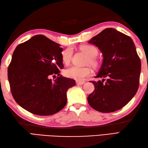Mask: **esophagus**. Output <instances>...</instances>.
<instances>
[{
	"mask_svg": "<svg viewBox=\"0 0 148 148\" xmlns=\"http://www.w3.org/2000/svg\"><path fill=\"white\" fill-rule=\"evenodd\" d=\"M84 83H85L84 81H76V84L77 85H82Z\"/></svg>",
	"mask_w": 148,
	"mask_h": 148,
	"instance_id": "obj_1",
	"label": "esophagus"
}]
</instances>
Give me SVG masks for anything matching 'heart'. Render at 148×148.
I'll return each instance as SVG.
<instances>
[{"instance_id": "b5f03b06", "label": "heart", "mask_w": 148, "mask_h": 148, "mask_svg": "<svg viewBox=\"0 0 148 148\" xmlns=\"http://www.w3.org/2000/svg\"><path fill=\"white\" fill-rule=\"evenodd\" d=\"M81 50L88 56L86 64L92 65L94 69H99L101 65V61L97 57L99 54V49L92 45H84L80 48ZM73 50L71 47H68L62 52V60L65 64H69L71 61ZM64 74L67 77L76 81H83L86 77L92 74V69L89 67H78L76 66H71L64 71Z\"/></svg>"}]
</instances>
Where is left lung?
<instances>
[{"mask_svg": "<svg viewBox=\"0 0 148 148\" xmlns=\"http://www.w3.org/2000/svg\"><path fill=\"white\" fill-rule=\"evenodd\" d=\"M102 51L103 60L92 81L95 90L88 102L96 111L111 112L123 108L139 88L141 62L131 37L112 28H108L88 41Z\"/></svg>", "mask_w": 148, "mask_h": 148, "instance_id": "8db88e82", "label": "left lung"}]
</instances>
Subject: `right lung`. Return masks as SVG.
<instances>
[{
  "instance_id": "right-lung-1",
  "label": "right lung",
  "mask_w": 148,
  "mask_h": 148,
  "mask_svg": "<svg viewBox=\"0 0 148 148\" xmlns=\"http://www.w3.org/2000/svg\"><path fill=\"white\" fill-rule=\"evenodd\" d=\"M62 51L59 44L43 35L16 48L8 76L12 95L21 108L34 114L49 116L65 106L67 90L76 83L60 75L64 68ZM55 75V80L50 78Z\"/></svg>"
}]
</instances>
